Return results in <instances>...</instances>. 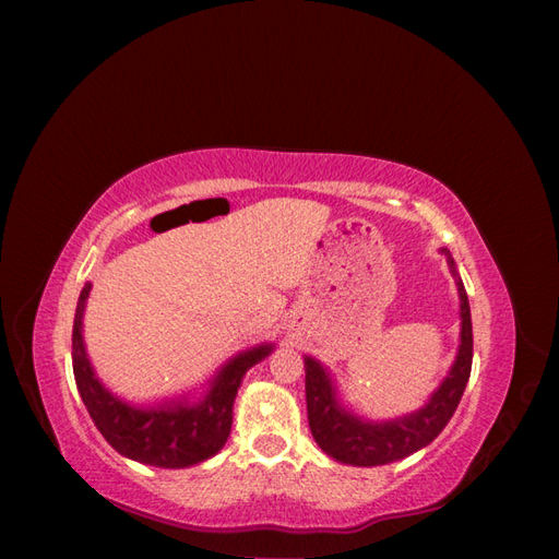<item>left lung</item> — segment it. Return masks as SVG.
<instances>
[{
  "instance_id": "1",
  "label": "left lung",
  "mask_w": 559,
  "mask_h": 559,
  "mask_svg": "<svg viewBox=\"0 0 559 559\" xmlns=\"http://www.w3.org/2000/svg\"><path fill=\"white\" fill-rule=\"evenodd\" d=\"M460 294V345L448 376L441 380L421 408L389 419H370L345 401L335 373L326 364L306 354V399L308 421L317 445L331 460L349 466H382L405 460L413 452L427 448L445 429L456 405L462 401L473 361L471 308L464 282L456 273L450 249H441Z\"/></svg>"
}]
</instances>
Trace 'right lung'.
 Wrapping results in <instances>:
<instances>
[{
	"label": "right lung",
	"instance_id": "obj_1",
	"mask_svg": "<svg viewBox=\"0 0 559 559\" xmlns=\"http://www.w3.org/2000/svg\"><path fill=\"white\" fill-rule=\"evenodd\" d=\"M93 284L81 289L74 329H72V366L83 405L105 441L132 462L158 468H186L210 460L222 450L233 427V403L251 366L275 352V343H261L233 354L214 373L181 394L156 399L151 403H132L114 394L99 380L88 357L83 337Z\"/></svg>",
	"mask_w": 559,
	"mask_h": 559
}]
</instances>
